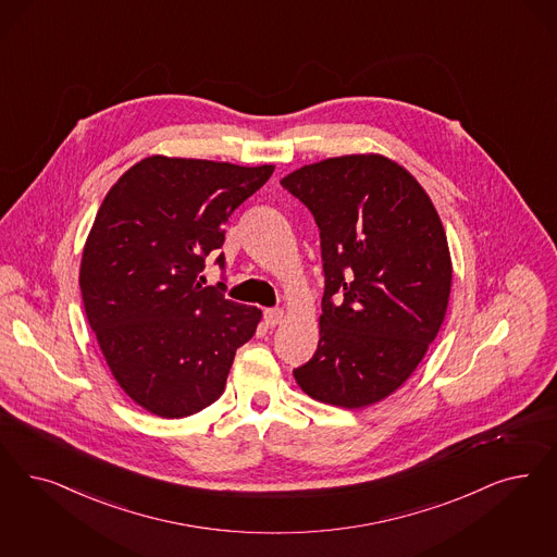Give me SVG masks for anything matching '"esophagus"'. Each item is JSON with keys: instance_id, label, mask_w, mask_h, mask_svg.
<instances>
[{"instance_id": "obj_1", "label": "esophagus", "mask_w": 557, "mask_h": 557, "mask_svg": "<svg viewBox=\"0 0 557 557\" xmlns=\"http://www.w3.org/2000/svg\"><path fill=\"white\" fill-rule=\"evenodd\" d=\"M282 319H284V310H282V308H268V310L263 312V321H265V325L268 326L280 325Z\"/></svg>"}]
</instances>
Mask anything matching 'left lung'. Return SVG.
I'll list each match as a JSON object with an SVG mask.
<instances>
[{
    "label": "left lung",
    "mask_w": 557,
    "mask_h": 557,
    "mask_svg": "<svg viewBox=\"0 0 557 557\" xmlns=\"http://www.w3.org/2000/svg\"><path fill=\"white\" fill-rule=\"evenodd\" d=\"M314 215L325 273L321 339L296 383L358 409L388 397L441 331L453 268L441 218L388 158H329L282 178Z\"/></svg>",
    "instance_id": "8db88e82"
}]
</instances>
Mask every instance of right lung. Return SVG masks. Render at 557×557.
I'll return each mask as SVG.
<instances>
[{
    "mask_svg": "<svg viewBox=\"0 0 557 557\" xmlns=\"http://www.w3.org/2000/svg\"><path fill=\"white\" fill-rule=\"evenodd\" d=\"M273 166L150 156L123 174L86 240L79 289L116 383L160 418H187L220 399L234 354L261 310L203 286L206 257L224 245L232 211ZM226 265L224 252L215 257Z\"/></svg>",
    "mask_w": 557,
    "mask_h": 557,
    "instance_id": "right-lung-1",
    "label": "right lung"
}]
</instances>
